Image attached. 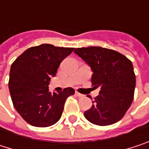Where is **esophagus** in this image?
Returning <instances> with one entry per match:
<instances>
[{
	"label": "esophagus",
	"instance_id": "obj_1",
	"mask_svg": "<svg viewBox=\"0 0 149 149\" xmlns=\"http://www.w3.org/2000/svg\"><path fill=\"white\" fill-rule=\"evenodd\" d=\"M75 95H76L77 97H84L83 94H81V93H79V92H77V91L75 92Z\"/></svg>",
	"mask_w": 149,
	"mask_h": 149
}]
</instances>
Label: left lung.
<instances>
[{"label":"left lung","instance_id":"1","mask_svg":"<svg viewBox=\"0 0 149 149\" xmlns=\"http://www.w3.org/2000/svg\"><path fill=\"white\" fill-rule=\"evenodd\" d=\"M74 52L91 66L92 86L100 88L84 117L99 126L120 121L134 99L135 75L132 62L116 51L100 46L76 48Z\"/></svg>","mask_w":149,"mask_h":149}]
</instances>
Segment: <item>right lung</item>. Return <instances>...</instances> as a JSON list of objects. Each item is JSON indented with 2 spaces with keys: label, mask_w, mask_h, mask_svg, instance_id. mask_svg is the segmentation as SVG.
<instances>
[{
  "label": "right lung",
  "mask_w": 149,
  "mask_h": 149,
  "mask_svg": "<svg viewBox=\"0 0 149 149\" xmlns=\"http://www.w3.org/2000/svg\"><path fill=\"white\" fill-rule=\"evenodd\" d=\"M73 50L42 44L28 48L12 64L8 81L12 102L30 125L45 128L60 119L67 97L75 91L68 87L58 93L50 92L48 85L60 63Z\"/></svg>",
  "instance_id": "1"
}]
</instances>
